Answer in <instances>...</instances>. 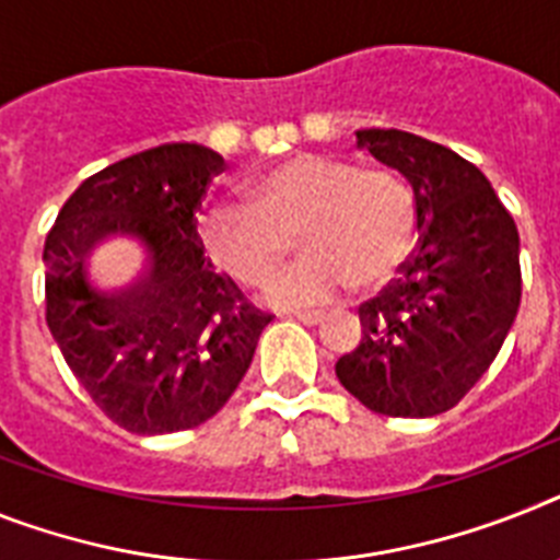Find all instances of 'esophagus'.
Here are the masks:
<instances>
[{
    "instance_id": "esophagus-1",
    "label": "esophagus",
    "mask_w": 560,
    "mask_h": 560,
    "mask_svg": "<svg viewBox=\"0 0 560 560\" xmlns=\"http://www.w3.org/2000/svg\"><path fill=\"white\" fill-rule=\"evenodd\" d=\"M293 318H299L302 324L313 327V324H322L324 322V313L322 310H295Z\"/></svg>"
}]
</instances>
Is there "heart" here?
<instances>
[{
    "label": "heart",
    "instance_id": "b5f03b06",
    "mask_svg": "<svg viewBox=\"0 0 560 560\" xmlns=\"http://www.w3.org/2000/svg\"><path fill=\"white\" fill-rule=\"evenodd\" d=\"M244 199L201 213V244L224 276L261 288L295 236L304 258L270 288L281 304L330 302L347 288L384 290L418 244L416 192L389 167L299 153L247 178Z\"/></svg>",
    "mask_w": 560,
    "mask_h": 560
}]
</instances>
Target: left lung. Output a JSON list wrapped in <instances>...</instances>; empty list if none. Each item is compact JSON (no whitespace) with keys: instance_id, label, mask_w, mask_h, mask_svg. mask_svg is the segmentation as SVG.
<instances>
[{"instance_id":"obj_1","label":"left lung","mask_w":560,"mask_h":560,"mask_svg":"<svg viewBox=\"0 0 560 560\" xmlns=\"http://www.w3.org/2000/svg\"><path fill=\"white\" fill-rule=\"evenodd\" d=\"M355 139L410 182L418 250L359 307L361 341L336 375L373 412L439 416L490 370L518 316V230L487 176L444 144L393 128Z\"/></svg>"}]
</instances>
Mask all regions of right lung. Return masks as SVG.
I'll list each match as a JSON object with an SVG mask.
<instances>
[{"label": "right lung", "mask_w": 560, "mask_h": 560, "mask_svg": "<svg viewBox=\"0 0 560 560\" xmlns=\"http://www.w3.org/2000/svg\"><path fill=\"white\" fill-rule=\"evenodd\" d=\"M222 171L205 144L133 153L84 178L45 238L54 341L98 410L136 435L213 418L272 322L205 258L192 213ZM107 237L143 244L145 267L128 289L92 284L90 256Z\"/></svg>", "instance_id": "right-lung-1"}]
</instances>
